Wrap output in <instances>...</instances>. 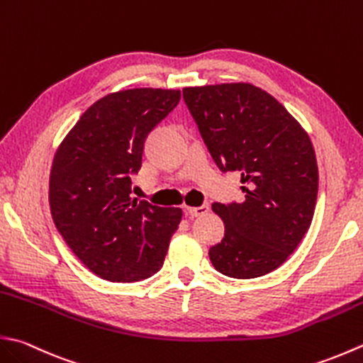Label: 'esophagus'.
I'll list each match as a JSON object with an SVG mask.
<instances>
[{
	"label": "esophagus",
	"instance_id": "1",
	"mask_svg": "<svg viewBox=\"0 0 363 363\" xmlns=\"http://www.w3.org/2000/svg\"><path fill=\"white\" fill-rule=\"evenodd\" d=\"M208 211H209V204H201V206H198V208H186V212L190 217L204 216Z\"/></svg>",
	"mask_w": 363,
	"mask_h": 363
}]
</instances>
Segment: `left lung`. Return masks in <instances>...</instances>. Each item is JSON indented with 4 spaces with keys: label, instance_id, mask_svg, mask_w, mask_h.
I'll return each instance as SVG.
<instances>
[{
    "label": "left lung",
    "instance_id": "8db88e82",
    "mask_svg": "<svg viewBox=\"0 0 363 363\" xmlns=\"http://www.w3.org/2000/svg\"><path fill=\"white\" fill-rule=\"evenodd\" d=\"M217 167L238 172L245 201L214 203L225 236L209 258L231 279H257L280 267L313 218L318 163L308 133L275 97L250 83L182 89Z\"/></svg>",
    "mask_w": 363,
    "mask_h": 363
}]
</instances>
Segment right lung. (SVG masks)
<instances>
[{
	"instance_id": "1",
	"label": "right lung",
	"mask_w": 363,
	"mask_h": 363,
	"mask_svg": "<svg viewBox=\"0 0 363 363\" xmlns=\"http://www.w3.org/2000/svg\"><path fill=\"white\" fill-rule=\"evenodd\" d=\"M179 99V89L113 92L83 113L55 154L53 222L75 257L104 280L130 283L159 272L179 226V208L130 196L147 135Z\"/></svg>"
}]
</instances>
